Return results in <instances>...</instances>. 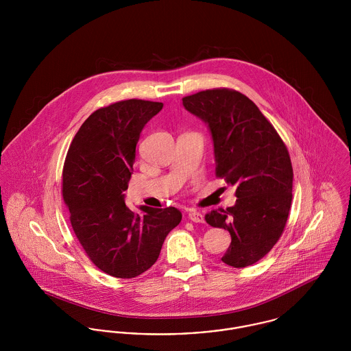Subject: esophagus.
I'll list each match as a JSON object with an SVG mask.
<instances>
[{
  "instance_id": "34e87169",
  "label": "esophagus",
  "mask_w": 351,
  "mask_h": 351,
  "mask_svg": "<svg viewBox=\"0 0 351 351\" xmlns=\"http://www.w3.org/2000/svg\"><path fill=\"white\" fill-rule=\"evenodd\" d=\"M189 217L193 223H204V216L196 210H189Z\"/></svg>"
}]
</instances>
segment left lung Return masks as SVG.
Returning a JSON list of instances; mask_svg holds the SVG:
<instances>
[{"instance_id":"1","label":"left lung","mask_w":351,"mask_h":351,"mask_svg":"<svg viewBox=\"0 0 351 351\" xmlns=\"http://www.w3.org/2000/svg\"><path fill=\"white\" fill-rule=\"evenodd\" d=\"M214 140L216 176L235 186L237 203L214 210L206 221L224 228L231 244L221 261L251 266L282 237L293 200V165L287 147L259 108L241 92L216 88L183 97Z\"/></svg>"}]
</instances>
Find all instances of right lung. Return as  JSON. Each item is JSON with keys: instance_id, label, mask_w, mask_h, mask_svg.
Masks as SVG:
<instances>
[{"instance_id": "add662e5", "label": "right lung", "mask_w": 351, "mask_h": 351, "mask_svg": "<svg viewBox=\"0 0 351 351\" xmlns=\"http://www.w3.org/2000/svg\"><path fill=\"white\" fill-rule=\"evenodd\" d=\"M162 103L124 100L95 110L73 137L62 169V197L71 224L92 263L114 278L130 279L159 258L164 239L182 220L175 207L124 203L134 171L136 144Z\"/></svg>"}]
</instances>
